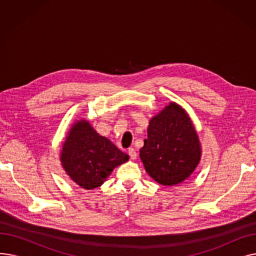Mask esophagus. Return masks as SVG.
I'll return each mask as SVG.
<instances>
[{"instance_id":"esophagus-1","label":"esophagus","mask_w":256,"mask_h":256,"mask_svg":"<svg viewBox=\"0 0 256 256\" xmlns=\"http://www.w3.org/2000/svg\"><path fill=\"white\" fill-rule=\"evenodd\" d=\"M128 156L132 160H136L137 158V152L132 148V147H130V148H128Z\"/></svg>"}]
</instances>
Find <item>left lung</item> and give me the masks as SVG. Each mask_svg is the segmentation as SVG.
Masks as SVG:
<instances>
[{
    "instance_id": "1",
    "label": "left lung",
    "mask_w": 256,
    "mask_h": 256,
    "mask_svg": "<svg viewBox=\"0 0 256 256\" xmlns=\"http://www.w3.org/2000/svg\"><path fill=\"white\" fill-rule=\"evenodd\" d=\"M200 158L198 135L180 104L172 102L150 119L140 158L146 172L156 182L163 186L182 184L194 172Z\"/></svg>"
}]
</instances>
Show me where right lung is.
<instances>
[{"instance_id": "obj_1", "label": "right lung", "mask_w": 256, "mask_h": 256, "mask_svg": "<svg viewBox=\"0 0 256 256\" xmlns=\"http://www.w3.org/2000/svg\"><path fill=\"white\" fill-rule=\"evenodd\" d=\"M61 165L80 188L92 190L104 184L117 166L128 160V156L100 136L85 119L72 126L60 154Z\"/></svg>"}]
</instances>
